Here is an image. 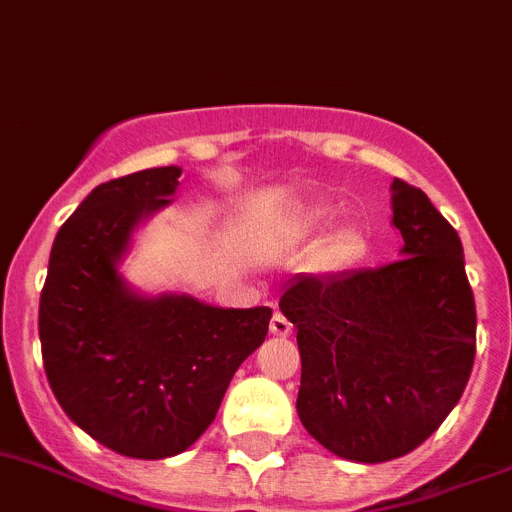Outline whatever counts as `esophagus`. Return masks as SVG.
Instances as JSON below:
<instances>
[{
  "label": "esophagus",
  "mask_w": 512,
  "mask_h": 512,
  "mask_svg": "<svg viewBox=\"0 0 512 512\" xmlns=\"http://www.w3.org/2000/svg\"><path fill=\"white\" fill-rule=\"evenodd\" d=\"M269 329H272L274 336H290L292 334V323L287 321L282 313H274L272 323H269Z\"/></svg>",
  "instance_id": "1"
}]
</instances>
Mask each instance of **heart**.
Masks as SVG:
<instances>
[{
	"label": "heart",
	"mask_w": 512,
	"mask_h": 512,
	"mask_svg": "<svg viewBox=\"0 0 512 512\" xmlns=\"http://www.w3.org/2000/svg\"><path fill=\"white\" fill-rule=\"evenodd\" d=\"M329 222H331L329 209H313L310 214H305L303 227L305 230H321V227H326ZM355 248H357V235H352V233L339 235L334 243V251L339 253V256H349V253L355 251Z\"/></svg>",
	"instance_id": "1"
}]
</instances>
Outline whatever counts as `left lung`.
<instances>
[{
    "label": "left lung",
    "instance_id": "left-lung-1",
    "mask_svg": "<svg viewBox=\"0 0 512 512\" xmlns=\"http://www.w3.org/2000/svg\"><path fill=\"white\" fill-rule=\"evenodd\" d=\"M404 259L300 274L279 308L298 329V414L331 453L383 464L425 443L458 404L476 355L464 246L422 189L393 178Z\"/></svg>",
    "mask_w": 512,
    "mask_h": 512
}]
</instances>
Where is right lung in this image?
Segmentation results:
<instances>
[{"mask_svg":"<svg viewBox=\"0 0 512 512\" xmlns=\"http://www.w3.org/2000/svg\"><path fill=\"white\" fill-rule=\"evenodd\" d=\"M181 168L100 183L56 233L38 308L43 368L74 425L129 458L183 453L212 425L272 308L142 298L116 264L144 214L168 204Z\"/></svg>","mask_w":512,"mask_h":512,"instance_id":"right-lung-1","label":"right lung"}]
</instances>
